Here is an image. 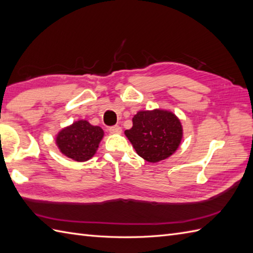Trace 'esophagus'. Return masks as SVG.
I'll use <instances>...</instances> for the list:
<instances>
[{"instance_id":"1","label":"esophagus","mask_w":253,"mask_h":253,"mask_svg":"<svg viewBox=\"0 0 253 253\" xmlns=\"http://www.w3.org/2000/svg\"><path fill=\"white\" fill-rule=\"evenodd\" d=\"M109 132L112 134H120L122 132V130L119 126H114L109 127Z\"/></svg>"}]
</instances>
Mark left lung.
<instances>
[{"instance_id":"obj_1","label":"left lung","mask_w":253,"mask_h":253,"mask_svg":"<svg viewBox=\"0 0 253 253\" xmlns=\"http://www.w3.org/2000/svg\"><path fill=\"white\" fill-rule=\"evenodd\" d=\"M132 121L133 126L125 134L137 155L148 162L168 159L181 143V122L169 110H141Z\"/></svg>"}]
</instances>
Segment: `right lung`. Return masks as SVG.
I'll list each match as a JSON object with an SVG mask.
<instances>
[{"label": "right lung", "mask_w": 253, "mask_h": 253, "mask_svg": "<svg viewBox=\"0 0 253 253\" xmlns=\"http://www.w3.org/2000/svg\"><path fill=\"white\" fill-rule=\"evenodd\" d=\"M104 136L100 126H92L87 120H78L62 128L55 137L60 151L74 161H88L95 152Z\"/></svg>", "instance_id": "add662e5"}]
</instances>
